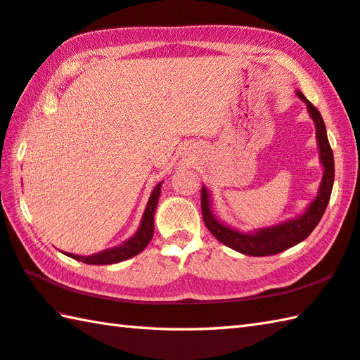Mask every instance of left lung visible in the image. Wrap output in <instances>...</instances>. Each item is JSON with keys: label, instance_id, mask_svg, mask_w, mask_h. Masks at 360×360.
I'll return each instance as SVG.
<instances>
[{"label": "left lung", "instance_id": "obj_1", "mask_svg": "<svg viewBox=\"0 0 360 360\" xmlns=\"http://www.w3.org/2000/svg\"><path fill=\"white\" fill-rule=\"evenodd\" d=\"M297 96L307 103L309 113L313 117L316 126V139L319 146V158L324 165V176L321 181V187H319V193L307 209V212L300 215V217L285 221L282 225L266 228V230H258L253 234H244L239 233L233 228L226 226L214 217L211 212V205H209V193L206 187L201 188V214L202 221L209 231L214 234V238L220 240L221 244L233 248V250L240 252L244 255H250V257H269V255H277L280 252L286 250L292 245L309 236V234L315 230V226L319 224L326 207L329 205L332 186H334V176H335V167H334V154H332V148L329 145L328 134H326V126L321 117V113L318 108L307 99V97L299 93Z\"/></svg>", "mask_w": 360, "mask_h": 360}]
</instances>
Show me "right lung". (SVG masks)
<instances>
[{"label":"right lung","instance_id":"1","mask_svg":"<svg viewBox=\"0 0 360 360\" xmlns=\"http://www.w3.org/2000/svg\"><path fill=\"white\" fill-rule=\"evenodd\" d=\"M160 184L154 187V191L149 197L146 211L143 214L141 219V225L139 228V231L135 233L134 238H130L126 240L122 245L110 248V250H103L97 255H91V257H78V255H69L70 258H74L77 261H82V263L86 264H113V263H120V261L129 259L139 255L141 250H145V247L149 244V240L153 239L154 234V212L155 207H158V201L160 197Z\"/></svg>","mask_w":360,"mask_h":360}]
</instances>
